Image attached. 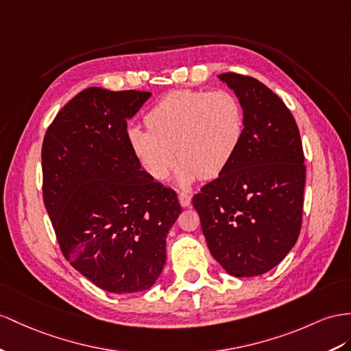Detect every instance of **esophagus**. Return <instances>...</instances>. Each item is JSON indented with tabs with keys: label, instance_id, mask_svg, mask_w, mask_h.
I'll return each mask as SVG.
<instances>
[{
	"label": "esophagus",
	"instance_id": "1",
	"mask_svg": "<svg viewBox=\"0 0 351 351\" xmlns=\"http://www.w3.org/2000/svg\"><path fill=\"white\" fill-rule=\"evenodd\" d=\"M178 199H179V203H181L182 208H188V206L191 204V195L188 193H179Z\"/></svg>",
	"mask_w": 351,
	"mask_h": 351
}]
</instances>
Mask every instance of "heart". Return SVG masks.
<instances>
[{
    "label": "heart",
    "instance_id": "heart-1",
    "mask_svg": "<svg viewBox=\"0 0 351 351\" xmlns=\"http://www.w3.org/2000/svg\"><path fill=\"white\" fill-rule=\"evenodd\" d=\"M148 129L130 125L129 147L141 167L165 181L175 166L184 186L197 178L212 179L231 163L243 138L245 115L239 99L227 90H175L151 108ZM177 151L175 152L174 149Z\"/></svg>",
    "mask_w": 351,
    "mask_h": 351
}]
</instances>
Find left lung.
I'll return each mask as SVG.
<instances>
[{"instance_id":"8db88e82","label":"left lung","mask_w":351,"mask_h":351,"mask_svg":"<svg viewBox=\"0 0 351 351\" xmlns=\"http://www.w3.org/2000/svg\"><path fill=\"white\" fill-rule=\"evenodd\" d=\"M243 108V138L217 179L193 197L212 256L234 277L274 268L298 240L305 166L298 125L256 78L218 75Z\"/></svg>"}]
</instances>
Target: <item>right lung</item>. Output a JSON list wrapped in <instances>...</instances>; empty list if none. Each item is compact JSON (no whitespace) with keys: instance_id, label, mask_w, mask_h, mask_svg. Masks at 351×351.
Wrapping results in <instances>:
<instances>
[{"instance_id":"right-lung-1","label":"right lung","mask_w":351,"mask_h":351,"mask_svg":"<svg viewBox=\"0 0 351 351\" xmlns=\"http://www.w3.org/2000/svg\"><path fill=\"white\" fill-rule=\"evenodd\" d=\"M149 92L88 87L62 108L43 141V197L62 254L104 291L157 282L166 237L182 212L173 190L141 169L128 120Z\"/></svg>"}]
</instances>
